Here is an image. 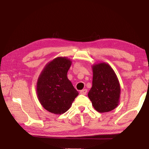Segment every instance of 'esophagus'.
Here are the masks:
<instances>
[{"label":"esophagus","mask_w":149,"mask_h":149,"mask_svg":"<svg viewBox=\"0 0 149 149\" xmlns=\"http://www.w3.org/2000/svg\"><path fill=\"white\" fill-rule=\"evenodd\" d=\"M87 90L86 89H82L81 91H80V94L83 95H86L87 94Z\"/></svg>","instance_id":"1"}]
</instances>
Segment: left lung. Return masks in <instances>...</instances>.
Listing matches in <instances>:
<instances>
[{
  "mask_svg": "<svg viewBox=\"0 0 149 149\" xmlns=\"http://www.w3.org/2000/svg\"><path fill=\"white\" fill-rule=\"evenodd\" d=\"M93 86L88 97L99 113H107L116 108L120 102V85L114 70L108 63L93 67Z\"/></svg>",
  "mask_w": 149,
  "mask_h": 149,
  "instance_id": "obj_1",
  "label": "left lung"
}]
</instances>
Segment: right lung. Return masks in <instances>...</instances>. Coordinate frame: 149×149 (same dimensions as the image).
I'll return each mask as SVG.
<instances>
[{"label":"right lung","mask_w":149,"mask_h":149,"mask_svg":"<svg viewBox=\"0 0 149 149\" xmlns=\"http://www.w3.org/2000/svg\"><path fill=\"white\" fill-rule=\"evenodd\" d=\"M72 62L57 57L45 66L36 84L38 99L47 111L63 114L71 107L78 92L67 77Z\"/></svg>","instance_id":"right-lung-1"}]
</instances>
